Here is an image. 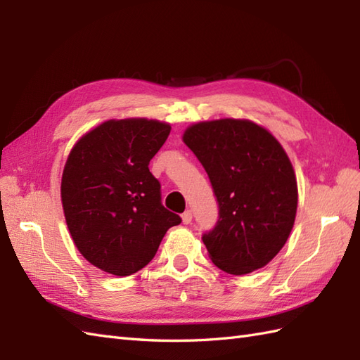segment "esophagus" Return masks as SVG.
Returning a JSON list of instances; mask_svg holds the SVG:
<instances>
[{
  "label": "esophagus",
  "mask_w": 360,
  "mask_h": 360,
  "mask_svg": "<svg viewBox=\"0 0 360 360\" xmlns=\"http://www.w3.org/2000/svg\"><path fill=\"white\" fill-rule=\"evenodd\" d=\"M192 210H186L184 213H182V223L184 224H190L192 223Z\"/></svg>",
  "instance_id": "esophagus-1"
}]
</instances>
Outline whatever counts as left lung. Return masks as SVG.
I'll list each match as a JSON object with an SVG mask.
<instances>
[{
  "mask_svg": "<svg viewBox=\"0 0 360 360\" xmlns=\"http://www.w3.org/2000/svg\"><path fill=\"white\" fill-rule=\"evenodd\" d=\"M182 139L217 196L218 221L202 235L213 264L232 275L266 266L295 221L297 179L285 150L267 129L238 119L200 122Z\"/></svg>",
  "mask_w": 360,
  "mask_h": 360,
  "instance_id": "obj_1",
  "label": "left lung"
}]
</instances>
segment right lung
Segmentation results:
<instances>
[{
    "label": "right lung",
    "instance_id": "1",
    "mask_svg": "<svg viewBox=\"0 0 360 360\" xmlns=\"http://www.w3.org/2000/svg\"><path fill=\"white\" fill-rule=\"evenodd\" d=\"M170 125L147 119L106 120L74 145L62 178L72 240L91 264L117 277L147 266L181 217L160 201L150 160Z\"/></svg>",
    "mask_w": 360,
    "mask_h": 360
}]
</instances>
